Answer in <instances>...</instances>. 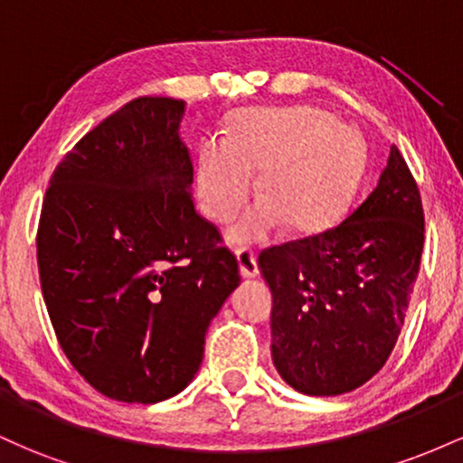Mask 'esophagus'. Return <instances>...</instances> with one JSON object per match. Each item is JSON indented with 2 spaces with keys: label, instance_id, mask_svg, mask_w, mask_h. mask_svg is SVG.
<instances>
[{
  "label": "esophagus",
  "instance_id": "esophagus-1",
  "mask_svg": "<svg viewBox=\"0 0 463 463\" xmlns=\"http://www.w3.org/2000/svg\"><path fill=\"white\" fill-rule=\"evenodd\" d=\"M237 261H239V272H241L243 279H254V276H259L257 254H254L252 250H248V248L239 250Z\"/></svg>",
  "mask_w": 463,
  "mask_h": 463
}]
</instances>
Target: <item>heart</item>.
<instances>
[{
  "label": "heart",
  "mask_w": 463,
  "mask_h": 463,
  "mask_svg": "<svg viewBox=\"0 0 463 463\" xmlns=\"http://www.w3.org/2000/svg\"><path fill=\"white\" fill-rule=\"evenodd\" d=\"M364 141L353 126L311 106L246 109L231 117L224 141L202 143L195 191L211 220H232L254 187L265 198L235 226V243H259L287 222L311 235L331 226L359 187Z\"/></svg>",
  "instance_id": "b5f03b06"
}]
</instances>
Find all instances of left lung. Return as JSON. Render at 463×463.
<instances>
[{
	"mask_svg": "<svg viewBox=\"0 0 463 463\" xmlns=\"http://www.w3.org/2000/svg\"><path fill=\"white\" fill-rule=\"evenodd\" d=\"M422 246L418 184L392 146L379 184L342 224L263 250L272 361L285 383L337 396L383 368L405 324Z\"/></svg>",
	"mask_w": 463,
	"mask_h": 463,
	"instance_id": "left-lung-1",
	"label": "left lung"
}]
</instances>
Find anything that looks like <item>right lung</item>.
<instances>
[{
  "label": "right lung",
  "mask_w": 463,
  "mask_h": 463,
  "mask_svg": "<svg viewBox=\"0 0 463 463\" xmlns=\"http://www.w3.org/2000/svg\"><path fill=\"white\" fill-rule=\"evenodd\" d=\"M183 113L172 98L121 106L58 163L41 211L36 259L58 344L113 401L183 392L241 283L235 254L195 213Z\"/></svg>",
  "instance_id": "right-lung-1"
}]
</instances>
